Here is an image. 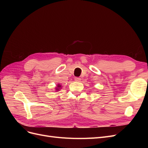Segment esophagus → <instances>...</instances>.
I'll return each mask as SVG.
<instances>
[{"instance_id": "esophagus-1", "label": "esophagus", "mask_w": 148, "mask_h": 148, "mask_svg": "<svg viewBox=\"0 0 148 148\" xmlns=\"http://www.w3.org/2000/svg\"><path fill=\"white\" fill-rule=\"evenodd\" d=\"M75 82H79L81 81V78H78V77H75Z\"/></svg>"}]
</instances>
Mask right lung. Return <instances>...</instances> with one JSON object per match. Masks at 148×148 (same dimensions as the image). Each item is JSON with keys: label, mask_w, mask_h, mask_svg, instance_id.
Returning a JSON list of instances; mask_svg holds the SVG:
<instances>
[{"label": "right lung", "mask_w": 148, "mask_h": 148, "mask_svg": "<svg viewBox=\"0 0 148 148\" xmlns=\"http://www.w3.org/2000/svg\"><path fill=\"white\" fill-rule=\"evenodd\" d=\"M61 88H62V86H61L60 84H57V86H56V88H55V89H56V91H59L60 90V89Z\"/></svg>", "instance_id": "obj_1"}]
</instances>
